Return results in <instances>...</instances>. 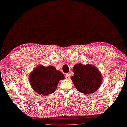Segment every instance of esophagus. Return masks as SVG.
Returning a JSON list of instances; mask_svg holds the SVG:
<instances>
[{"label": "esophagus", "instance_id": "1", "mask_svg": "<svg viewBox=\"0 0 127 127\" xmlns=\"http://www.w3.org/2000/svg\"><path fill=\"white\" fill-rule=\"evenodd\" d=\"M65 78L67 79H69V78H70V76H69V74H66Z\"/></svg>", "mask_w": 127, "mask_h": 127}]
</instances>
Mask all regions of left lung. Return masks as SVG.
Segmentation results:
<instances>
[{
  "label": "left lung",
  "instance_id": "obj_1",
  "mask_svg": "<svg viewBox=\"0 0 127 127\" xmlns=\"http://www.w3.org/2000/svg\"><path fill=\"white\" fill-rule=\"evenodd\" d=\"M74 76L72 81L78 92L83 94H93L97 90L102 82L101 73L92 64H75L73 68Z\"/></svg>",
  "mask_w": 127,
  "mask_h": 127
}]
</instances>
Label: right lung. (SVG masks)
Listing matches in <instances>:
<instances>
[{
  "label": "right lung",
  "instance_id": "1",
  "mask_svg": "<svg viewBox=\"0 0 127 127\" xmlns=\"http://www.w3.org/2000/svg\"><path fill=\"white\" fill-rule=\"evenodd\" d=\"M64 79V74L54 66L45 67L42 64L35 67L29 76L32 89L43 96H47L55 92L59 81Z\"/></svg>",
  "mask_w": 127,
  "mask_h": 127
}]
</instances>
